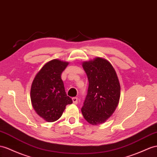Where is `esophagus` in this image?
Masks as SVG:
<instances>
[{
    "label": "esophagus",
    "instance_id": "obj_1",
    "mask_svg": "<svg viewBox=\"0 0 157 157\" xmlns=\"http://www.w3.org/2000/svg\"><path fill=\"white\" fill-rule=\"evenodd\" d=\"M72 101H73V103L75 104V105L78 104V98H72Z\"/></svg>",
    "mask_w": 157,
    "mask_h": 157
}]
</instances>
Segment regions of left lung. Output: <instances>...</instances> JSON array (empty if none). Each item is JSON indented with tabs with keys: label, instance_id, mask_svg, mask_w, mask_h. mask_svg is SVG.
Here are the masks:
<instances>
[{
	"label": "left lung",
	"instance_id": "8db88e82",
	"mask_svg": "<svg viewBox=\"0 0 157 157\" xmlns=\"http://www.w3.org/2000/svg\"><path fill=\"white\" fill-rule=\"evenodd\" d=\"M89 81L82 113L87 121L97 125L111 117L120 99L121 86L117 73L108 60L96 57L82 63Z\"/></svg>",
	"mask_w": 157,
	"mask_h": 157
}]
</instances>
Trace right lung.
<instances>
[{
  "instance_id": "right-lung-1",
  "label": "right lung",
  "mask_w": 157,
  "mask_h": 157,
  "mask_svg": "<svg viewBox=\"0 0 157 157\" xmlns=\"http://www.w3.org/2000/svg\"><path fill=\"white\" fill-rule=\"evenodd\" d=\"M69 62L58 59L46 63L34 77L30 89V99L34 109L47 122L61 117L71 99L66 95L61 78Z\"/></svg>"
}]
</instances>
